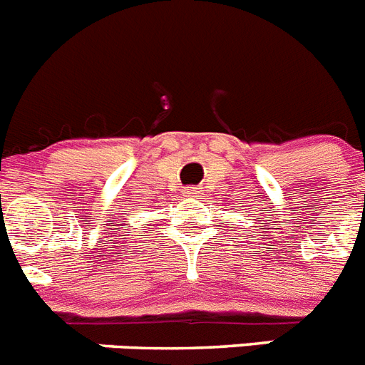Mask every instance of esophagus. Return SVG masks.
Listing matches in <instances>:
<instances>
[{
  "label": "esophagus",
  "mask_w": 365,
  "mask_h": 365,
  "mask_svg": "<svg viewBox=\"0 0 365 365\" xmlns=\"http://www.w3.org/2000/svg\"><path fill=\"white\" fill-rule=\"evenodd\" d=\"M198 195V189L196 187H187L185 189V196H189V198H192V196Z\"/></svg>",
  "instance_id": "obj_1"
}]
</instances>
